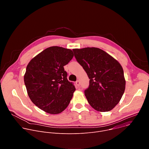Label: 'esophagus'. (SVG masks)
<instances>
[{
  "mask_svg": "<svg viewBox=\"0 0 149 149\" xmlns=\"http://www.w3.org/2000/svg\"><path fill=\"white\" fill-rule=\"evenodd\" d=\"M75 84H76V85H77V86H78V87H79V86H80V82H79V80H77V81L75 82Z\"/></svg>",
  "mask_w": 149,
  "mask_h": 149,
  "instance_id": "esophagus-1",
  "label": "esophagus"
}]
</instances>
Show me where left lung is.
Instances as JSON below:
<instances>
[{
  "mask_svg": "<svg viewBox=\"0 0 149 149\" xmlns=\"http://www.w3.org/2000/svg\"><path fill=\"white\" fill-rule=\"evenodd\" d=\"M77 62L90 79L84 94L95 110L109 111L120 101L125 90V80L120 63L97 48L73 49Z\"/></svg>",
  "mask_w": 149,
  "mask_h": 149,
  "instance_id": "1",
  "label": "left lung"
}]
</instances>
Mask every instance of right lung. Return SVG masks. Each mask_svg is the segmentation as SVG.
<instances>
[{
  "label": "right lung",
  "mask_w": 149,
  "mask_h": 149,
  "mask_svg": "<svg viewBox=\"0 0 149 149\" xmlns=\"http://www.w3.org/2000/svg\"><path fill=\"white\" fill-rule=\"evenodd\" d=\"M73 56L72 50L55 46L45 49L29 62L25 84L31 100L42 110L56 114L68 107L75 88L67 79L63 67Z\"/></svg>",
  "instance_id": "obj_1"
}]
</instances>
